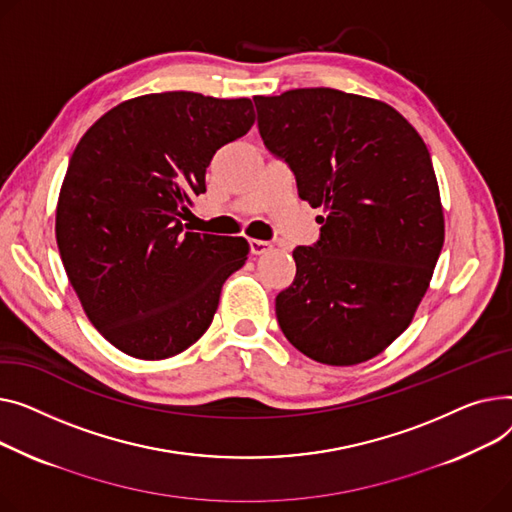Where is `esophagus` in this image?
<instances>
[{
    "instance_id": "esophagus-1",
    "label": "esophagus",
    "mask_w": 512,
    "mask_h": 512,
    "mask_svg": "<svg viewBox=\"0 0 512 512\" xmlns=\"http://www.w3.org/2000/svg\"><path fill=\"white\" fill-rule=\"evenodd\" d=\"M270 250H273V244H270V242H264V239H250V252L252 254L262 256V254H268Z\"/></svg>"
}]
</instances>
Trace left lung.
Masks as SVG:
<instances>
[{
  "mask_svg": "<svg viewBox=\"0 0 512 512\" xmlns=\"http://www.w3.org/2000/svg\"><path fill=\"white\" fill-rule=\"evenodd\" d=\"M266 150L322 208L275 299L287 341L326 366L378 355L409 326L444 244L428 146L390 105L335 88L254 97Z\"/></svg>",
  "mask_w": 512,
  "mask_h": 512,
  "instance_id": "1",
  "label": "left lung"
}]
</instances>
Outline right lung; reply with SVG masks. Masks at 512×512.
<instances>
[{
  "label": "right lung",
  "mask_w": 512,
  "mask_h": 512,
  "mask_svg": "<svg viewBox=\"0 0 512 512\" xmlns=\"http://www.w3.org/2000/svg\"><path fill=\"white\" fill-rule=\"evenodd\" d=\"M252 126L250 99L173 90L113 107L80 138L57 200V248L86 316L119 351L165 359L213 322L250 246L182 219L217 150Z\"/></svg>",
  "instance_id": "obj_1"
}]
</instances>
